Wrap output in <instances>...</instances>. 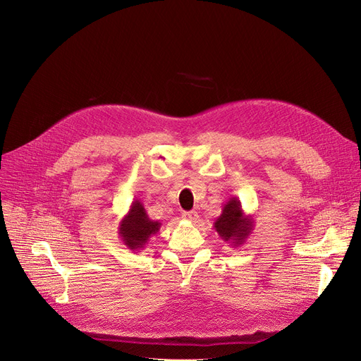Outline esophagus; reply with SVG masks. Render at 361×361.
<instances>
[{"label": "esophagus", "instance_id": "esophagus-1", "mask_svg": "<svg viewBox=\"0 0 361 361\" xmlns=\"http://www.w3.org/2000/svg\"><path fill=\"white\" fill-rule=\"evenodd\" d=\"M183 218H184V219H187V221H190V222H196V221L199 219V214H197L196 211L184 212V214H183Z\"/></svg>", "mask_w": 361, "mask_h": 361}]
</instances>
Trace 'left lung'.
I'll list each match as a JSON object with an SVG mask.
<instances>
[{
    "instance_id": "8db88e82",
    "label": "left lung",
    "mask_w": 361,
    "mask_h": 361,
    "mask_svg": "<svg viewBox=\"0 0 361 361\" xmlns=\"http://www.w3.org/2000/svg\"><path fill=\"white\" fill-rule=\"evenodd\" d=\"M255 221L252 215H245L241 202L231 197L222 207V214L214 222L218 235L233 247H240L253 231Z\"/></svg>"
}]
</instances>
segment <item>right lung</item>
I'll list each match as a JSON object with an SVG mask.
<instances>
[{"mask_svg": "<svg viewBox=\"0 0 361 361\" xmlns=\"http://www.w3.org/2000/svg\"><path fill=\"white\" fill-rule=\"evenodd\" d=\"M161 225L159 221H154L147 216L140 200H135L131 202L127 215L120 222L118 235L127 245V249L139 252L145 249L149 238L159 231Z\"/></svg>", "mask_w": 361, "mask_h": 361, "instance_id": "1", "label": "right lung"}]
</instances>
